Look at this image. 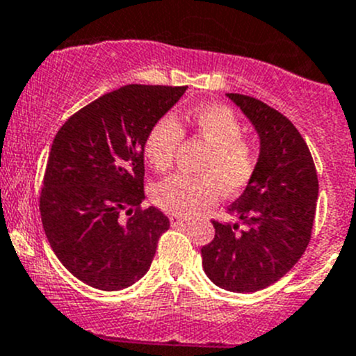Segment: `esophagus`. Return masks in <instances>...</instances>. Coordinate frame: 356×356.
I'll return each instance as SVG.
<instances>
[{"label":"esophagus","instance_id":"34e87169","mask_svg":"<svg viewBox=\"0 0 356 356\" xmlns=\"http://www.w3.org/2000/svg\"><path fill=\"white\" fill-rule=\"evenodd\" d=\"M170 223H172V227H181V225L188 223V219L181 218V216H174V214H172L170 216Z\"/></svg>","mask_w":356,"mask_h":356}]
</instances>
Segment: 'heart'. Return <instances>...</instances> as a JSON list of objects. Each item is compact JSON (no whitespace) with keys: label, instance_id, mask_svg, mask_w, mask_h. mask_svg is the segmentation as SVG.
<instances>
[{"label":"heart","instance_id":"obj_1","mask_svg":"<svg viewBox=\"0 0 356 356\" xmlns=\"http://www.w3.org/2000/svg\"><path fill=\"white\" fill-rule=\"evenodd\" d=\"M186 126L211 147L202 163L204 175L175 174L156 182L151 198L159 209L174 216H191L216 204L221 193L234 195L251 182L258 167V151L244 137V124L227 105L207 103L189 112ZM182 140V128L172 115H163L149 128L144 154L156 172L174 165Z\"/></svg>","mask_w":356,"mask_h":356}]
</instances>
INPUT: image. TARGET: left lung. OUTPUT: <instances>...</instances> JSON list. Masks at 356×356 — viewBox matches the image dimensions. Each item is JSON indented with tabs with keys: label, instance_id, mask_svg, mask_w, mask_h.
<instances>
[{
	"label": "left lung",
	"instance_id": "obj_1",
	"mask_svg": "<svg viewBox=\"0 0 356 356\" xmlns=\"http://www.w3.org/2000/svg\"><path fill=\"white\" fill-rule=\"evenodd\" d=\"M260 137L254 177L228 207L242 221H212L216 235L202 248V265L216 286L237 293L264 290L304 254L318 200L313 156L293 122L253 96L228 92Z\"/></svg>",
	"mask_w": 356,
	"mask_h": 356
}]
</instances>
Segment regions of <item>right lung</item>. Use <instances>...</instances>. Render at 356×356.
<instances>
[{"instance_id": "add662e5", "label": "right lung", "mask_w": 356, "mask_h": 356, "mask_svg": "<svg viewBox=\"0 0 356 356\" xmlns=\"http://www.w3.org/2000/svg\"><path fill=\"white\" fill-rule=\"evenodd\" d=\"M186 86L129 84L99 96L56 133L40 193L52 251L82 283L105 291L135 284L170 221L142 209L144 140Z\"/></svg>"}]
</instances>
